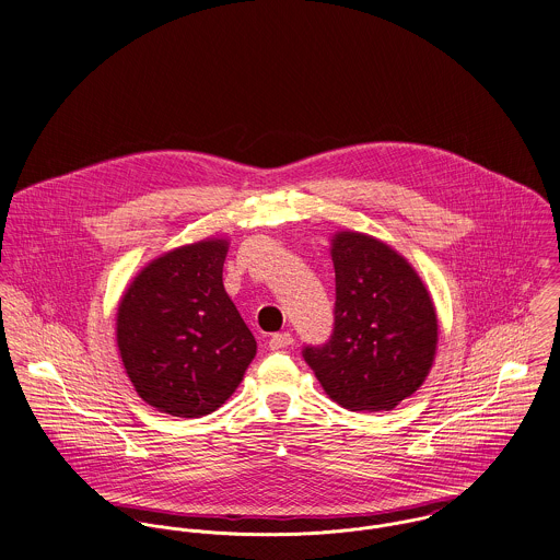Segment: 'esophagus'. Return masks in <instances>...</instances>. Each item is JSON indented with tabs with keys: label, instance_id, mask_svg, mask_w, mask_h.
Instances as JSON below:
<instances>
[{
	"label": "esophagus",
	"instance_id": "esophagus-1",
	"mask_svg": "<svg viewBox=\"0 0 560 560\" xmlns=\"http://www.w3.org/2000/svg\"><path fill=\"white\" fill-rule=\"evenodd\" d=\"M289 345H293V336L289 331H280V334H273L269 338V349L271 351H280V349H284Z\"/></svg>",
	"mask_w": 560,
	"mask_h": 560
}]
</instances>
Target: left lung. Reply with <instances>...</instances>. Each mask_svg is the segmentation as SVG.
<instances>
[{"mask_svg": "<svg viewBox=\"0 0 560 560\" xmlns=\"http://www.w3.org/2000/svg\"><path fill=\"white\" fill-rule=\"evenodd\" d=\"M336 273L334 331L304 360L325 395L349 411H390L427 380L438 315L416 269L395 247L340 231L329 245Z\"/></svg>", "mask_w": 560, "mask_h": 560, "instance_id": "8db88e82", "label": "left lung"}]
</instances>
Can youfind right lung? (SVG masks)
<instances>
[{"instance_id": "1", "label": "right lung", "mask_w": 560, "mask_h": 560, "mask_svg": "<svg viewBox=\"0 0 560 560\" xmlns=\"http://www.w3.org/2000/svg\"><path fill=\"white\" fill-rule=\"evenodd\" d=\"M229 240L196 241L151 260L116 313L122 366L140 399L163 413L200 418L222 407L256 355V340L229 298Z\"/></svg>"}]
</instances>
